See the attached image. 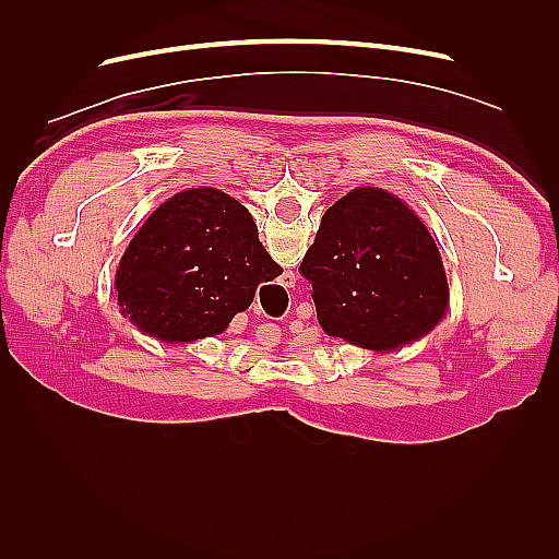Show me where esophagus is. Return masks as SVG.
I'll use <instances>...</instances> for the list:
<instances>
[{
	"label": "esophagus",
	"mask_w": 559,
	"mask_h": 559,
	"mask_svg": "<svg viewBox=\"0 0 559 559\" xmlns=\"http://www.w3.org/2000/svg\"><path fill=\"white\" fill-rule=\"evenodd\" d=\"M280 286H284V289H294V286H296V275L294 273H284L280 277Z\"/></svg>",
	"instance_id": "1"
}]
</instances>
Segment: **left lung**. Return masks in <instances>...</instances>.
<instances>
[{"instance_id": "8db88e82", "label": "left lung", "mask_w": 559, "mask_h": 559, "mask_svg": "<svg viewBox=\"0 0 559 559\" xmlns=\"http://www.w3.org/2000/svg\"><path fill=\"white\" fill-rule=\"evenodd\" d=\"M321 329L373 352L427 335L450 300L441 253L419 216L382 189H354L321 216L300 263Z\"/></svg>"}]
</instances>
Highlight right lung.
I'll list each match as a JSON object with an SVG mask.
<instances>
[{"mask_svg": "<svg viewBox=\"0 0 559 559\" xmlns=\"http://www.w3.org/2000/svg\"><path fill=\"white\" fill-rule=\"evenodd\" d=\"M282 267L247 207L216 189H189L151 214L116 270L123 314L163 343L224 333L257 286Z\"/></svg>", "mask_w": 559, "mask_h": 559, "instance_id": "right-lung-1", "label": "right lung"}]
</instances>
